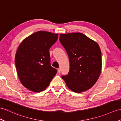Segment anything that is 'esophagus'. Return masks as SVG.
<instances>
[{
	"label": "esophagus",
	"instance_id": "esophagus-1",
	"mask_svg": "<svg viewBox=\"0 0 121 121\" xmlns=\"http://www.w3.org/2000/svg\"><path fill=\"white\" fill-rule=\"evenodd\" d=\"M57 72H58V73H59V74H60V72H61V70H60V69H58V70H57Z\"/></svg>",
	"mask_w": 121,
	"mask_h": 121
}]
</instances>
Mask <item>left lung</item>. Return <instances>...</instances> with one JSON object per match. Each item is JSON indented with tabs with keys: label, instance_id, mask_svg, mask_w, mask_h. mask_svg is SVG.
<instances>
[{
	"label": "left lung",
	"instance_id": "8db88e82",
	"mask_svg": "<svg viewBox=\"0 0 121 121\" xmlns=\"http://www.w3.org/2000/svg\"><path fill=\"white\" fill-rule=\"evenodd\" d=\"M60 41L70 61L68 74L62 76L67 87L77 93L89 89L98 81L102 70L98 43L79 32L60 34Z\"/></svg>",
	"mask_w": 121,
	"mask_h": 121
}]
</instances>
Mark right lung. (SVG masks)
I'll return each instance as SVG.
<instances>
[{"mask_svg": "<svg viewBox=\"0 0 121 121\" xmlns=\"http://www.w3.org/2000/svg\"><path fill=\"white\" fill-rule=\"evenodd\" d=\"M57 38L58 34L40 31L20 43L15 62L19 80L28 89L35 92L44 90L57 73L51 66L49 49Z\"/></svg>", "mask_w": 121, "mask_h": 121, "instance_id": "add662e5", "label": "right lung"}]
</instances>
